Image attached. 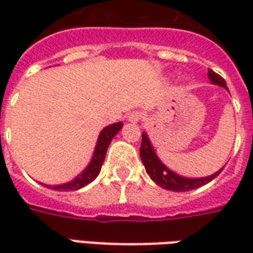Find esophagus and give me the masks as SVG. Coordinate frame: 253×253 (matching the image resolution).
Masks as SVG:
<instances>
[{
  "label": "esophagus",
  "mask_w": 253,
  "mask_h": 253,
  "mask_svg": "<svg viewBox=\"0 0 253 253\" xmlns=\"http://www.w3.org/2000/svg\"><path fill=\"white\" fill-rule=\"evenodd\" d=\"M141 118H142L141 112H138V111H132V112H130L128 116H127V121L130 122V123H138V122L141 121Z\"/></svg>",
  "instance_id": "1"
}]
</instances>
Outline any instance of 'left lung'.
Instances as JSON below:
<instances>
[{"label": "left lung", "mask_w": 253, "mask_h": 253, "mask_svg": "<svg viewBox=\"0 0 253 253\" xmlns=\"http://www.w3.org/2000/svg\"><path fill=\"white\" fill-rule=\"evenodd\" d=\"M209 80L210 83L218 86L226 88V83L221 76H218L217 73L209 70ZM139 154H141V160L142 164L145 165V169L150 176V179L157 184V186L163 187L165 190L169 191H177V192H183V191H191L195 190L198 187H202L214 180L223 168L217 170L215 173H212L206 177H184V176L177 175L176 172L170 170L167 165L159 159V156L154 150L153 145L149 139L148 134L142 132V143H141V149H139Z\"/></svg>", "instance_id": "1"}]
</instances>
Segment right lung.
Returning a JSON list of instances; mask_svg holds the SVG:
<instances>
[{"instance_id":"obj_1","label":"right lung","mask_w":253,"mask_h":253,"mask_svg":"<svg viewBox=\"0 0 253 253\" xmlns=\"http://www.w3.org/2000/svg\"><path fill=\"white\" fill-rule=\"evenodd\" d=\"M122 126H123V123L118 122V123H114V125L104 127L100 131L97 142H96V148H94L93 156H92V160L89 161L88 167L80 175L76 176L73 180L63 183V184H57V186H47V184H43V186L50 187V188L55 191H76L83 188V187L88 186L89 183H92L99 176L101 165L104 163L107 149L110 146L112 138L121 131Z\"/></svg>"}]
</instances>
